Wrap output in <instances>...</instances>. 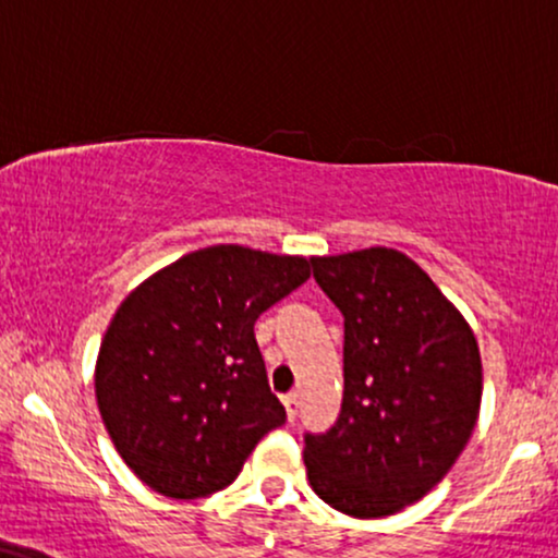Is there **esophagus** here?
Instances as JSON below:
<instances>
[{"mask_svg":"<svg viewBox=\"0 0 558 558\" xmlns=\"http://www.w3.org/2000/svg\"><path fill=\"white\" fill-rule=\"evenodd\" d=\"M283 405H286L288 421H296V415H299V408H301V402H299V395H296V392H288L286 398H283Z\"/></svg>","mask_w":558,"mask_h":558,"instance_id":"34e87169","label":"esophagus"}]
</instances>
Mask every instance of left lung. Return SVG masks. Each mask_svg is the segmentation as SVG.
I'll return each mask as SVG.
<instances>
[{
    "mask_svg": "<svg viewBox=\"0 0 558 558\" xmlns=\"http://www.w3.org/2000/svg\"><path fill=\"white\" fill-rule=\"evenodd\" d=\"M343 314V405L304 434L308 483L338 512L387 517L424 499L471 439L481 408L473 330L405 254L314 257Z\"/></svg>",
    "mask_w": 558,
    "mask_h": 558,
    "instance_id": "8db88e82",
    "label": "left lung"
}]
</instances>
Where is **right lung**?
Returning a JSON list of instances; mask_svg holds the SVG:
<instances>
[{
  "label": "right lung",
  "instance_id": "1",
  "mask_svg": "<svg viewBox=\"0 0 558 558\" xmlns=\"http://www.w3.org/2000/svg\"><path fill=\"white\" fill-rule=\"evenodd\" d=\"M306 280L304 257L218 244L124 299L100 343L96 398L117 452L153 492H220L262 436L286 424L254 322Z\"/></svg>",
  "mask_w": 558,
  "mask_h": 558
}]
</instances>
